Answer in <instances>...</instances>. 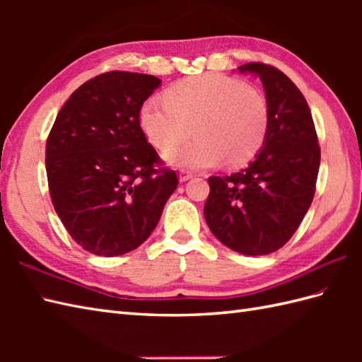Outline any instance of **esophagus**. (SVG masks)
<instances>
[{"mask_svg": "<svg viewBox=\"0 0 362 362\" xmlns=\"http://www.w3.org/2000/svg\"><path fill=\"white\" fill-rule=\"evenodd\" d=\"M193 175H194V174L191 173V171H187V169H180V171H179V180H180V182H187V180H189Z\"/></svg>", "mask_w": 362, "mask_h": 362, "instance_id": "1", "label": "esophagus"}]
</instances>
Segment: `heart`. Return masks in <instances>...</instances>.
<instances>
[{
    "label": "heart",
    "instance_id": "b5f03b06",
    "mask_svg": "<svg viewBox=\"0 0 362 362\" xmlns=\"http://www.w3.org/2000/svg\"><path fill=\"white\" fill-rule=\"evenodd\" d=\"M269 112L257 88L228 76L206 73L177 82L166 99L151 98L140 109V126L160 151L179 144L193 127L194 140L165 153L177 168L240 166L264 143Z\"/></svg>",
    "mask_w": 362,
    "mask_h": 362
}]
</instances>
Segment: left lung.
<instances>
[{
  "mask_svg": "<svg viewBox=\"0 0 362 362\" xmlns=\"http://www.w3.org/2000/svg\"><path fill=\"white\" fill-rule=\"evenodd\" d=\"M240 73L263 82L269 122L264 143L247 168L209 179L206 226L243 255H267L286 244L311 206L320 148L306 99L286 74L264 64Z\"/></svg>",
  "mask_w": 362,
  "mask_h": 362,
  "instance_id": "8db88e82",
  "label": "left lung"
}]
</instances>
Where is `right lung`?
Here are the masks:
<instances>
[{
	"mask_svg": "<svg viewBox=\"0 0 362 362\" xmlns=\"http://www.w3.org/2000/svg\"><path fill=\"white\" fill-rule=\"evenodd\" d=\"M156 76L110 71L87 81L60 109L46 141L54 210L82 249L118 257L141 245L177 188L146 140L140 109Z\"/></svg>",
	"mask_w": 362,
	"mask_h": 362,
	"instance_id": "add662e5",
	"label": "right lung"
}]
</instances>
